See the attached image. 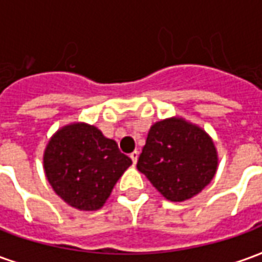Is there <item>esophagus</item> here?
I'll use <instances>...</instances> for the list:
<instances>
[{
    "instance_id": "obj_1",
    "label": "esophagus",
    "mask_w": 262,
    "mask_h": 262,
    "mask_svg": "<svg viewBox=\"0 0 262 262\" xmlns=\"http://www.w3.org/2000/svg\"><path fill=\"white\" fill-rule=\"evenodd\" d=\"M130 159H132V161H133V164H136L137 159H139V151H137V150H135V151H132V153H130Z\"/></svg>"
}]
</instances>
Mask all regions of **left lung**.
Listing matches in <instances>:
<instances>
[{
    "label": "left lung",
    "instance_id": "1",
    "mask_svg": "<svg viewBox=\"0 0 262 262\" xmlns=\"http://www.w3.org/2000/svg\"><path fill=\"white\" fill-rule=\"evenodd\" d=\"M217 154L212 139L184 119L160 120L151 126L137 160V170L172 202L195 196L212 181Z\"/></svg>",
    "mask_w": 262,
    "mask_h": 262
}]
</instances>
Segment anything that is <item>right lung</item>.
<instances>
[{"label": "right lung", "instance_id": "obj_1", "mask_svg": "<svg viewBox=\"0 0 262 262\" xmlns=\"http://www.w3.org/2000/svg\"><path fill=\"white\" fill-rule=\"evenodd\" d=\"M43 163L48 181L64 202L80 210H97L132 160L97 127L74 123L52 137Z\"/></svg>", "mask_w": 262, "mask_h": 262}]
</instances>
